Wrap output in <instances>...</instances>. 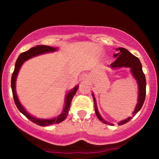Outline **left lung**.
I'll return each instance as SVG.
<instances>
[{
    "instance_id": "1",
    "label": "left lung",
    "mask_w": 159,
    "mask_h": 159,
    "mask_svg": "<svg viewBox=\"0 0 159 159\" xmlns=\"http://www.w3.org/2000/svg\"><path fill=\"white\" fill-rule=\"evenodd\" d=\"M116 50L120 51V52L118 54H114V57H116V61L113 62L110 65L111 68H118V67H129L131 69V72L134 76V78L137 80L138 84V102L137 104L134 111L133 112V116H135V114L140 110L142 106H143L144 100H145L146 97V86H147V82H146V78L145 75H144L143 70H142V66L140 63V60L138 59L137 57L133 55L132 54H131L127 49L124 48H119ZM93 98L94 101V107H95V111H96V114L98 118V120L100 121H102L105 124H109L106 122L105 120H103L102 118V116H100L99 113H98L97 106H96V98H95L94 96L93 95ZM132 116L127 118L126 120H123V121L119 123V125H123V124L128 123L129 121H130L132 120Z\"/></svg>"
}]
</instances>
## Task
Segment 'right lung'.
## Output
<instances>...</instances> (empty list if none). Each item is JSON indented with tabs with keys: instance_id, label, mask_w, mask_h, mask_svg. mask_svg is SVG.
Returning a JSON list of instances; mask_svg holds the SVG:
<instances>
[{
	"instance_id": "add662e5",
	"label": "right lung",
	"mask_w": 159,
	"mask_h": 159,
	"mask_svg": "<svg viewBox=\"0 0 159 159\" xmlns=\"http://www.w3.org/2000/svg\"><path fill=\"white\" fill-rule=\"evenodd\" d=\"M56 48H52V47L50 46H46V45H37L36 47H33L30 49H29L27 52L21 53V54L18 57L17 61H16V65H15V69H14V72L12 73V78H11V87H12V96H13L14 102H15V104L16 107H18L19 111L21 113L25 115V116L32 121L33 123L37 124V125H41V126H47V125H51V124L53 123H61L62 121H63L66 119V117L67 116V114L69 113V107H70L71 102H72V98L75 95L76 92H77V90L78 87H75L73 90H72L70 92L67 94L66 97V104L64 109H63V113L61 114H60L59 116L57 118H54V119H51V120H42V119H37V118L34 117V116H31L30 114H29L28 113L25 111V109L22 107V105H21V103L19 102V98H18L17 95H16V77H17L18 72H19L20 68H21V65L23 64V63L25 61H26L27 60L30 59V58L33 57H35L36 55H39V54H43V53L45 52H54L56 51Z\"/></svg>"
}]
</instances>
